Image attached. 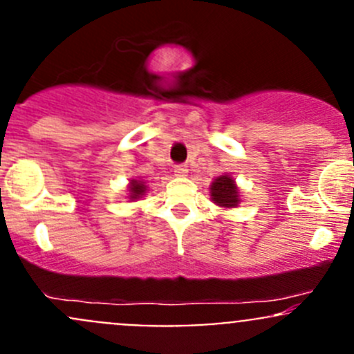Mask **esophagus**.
Listing matches in <instances>:
<instances>
[{
    "instance_id": "34e87169",
    "label": "esophagus",
    "mask_w": 354,
    "mask_h": 354,
    "mask_svg": "<svg viewBox=\"0 0 354 354\" xmlns=\"http://www.w3.org/2000/svg\"><path fill=\"white\" fill-rule=\"evenodd\" d=\"M174 174H176V176H187L188 174V167L185 166V164H178V166H174Z\"/></svg>"
}]
</instances>
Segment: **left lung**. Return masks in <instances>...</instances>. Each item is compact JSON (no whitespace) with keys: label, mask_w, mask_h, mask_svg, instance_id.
Wrapping results in <instances>:
<instances>
[{"label":"left lung","mask_w":354,"mask_h":354,"mask_svg":"<svg viewBox=\"0 0 354 354\" xmlns=\"http://www.w3.org/2000/svg\"><path fill=\"white\" fill-rule=\"evenodd\" d=\"M210 198L214 203L224 209H233L240 203V190L230 174L216 178L210 185Z\"/></svg>","instance_id":"1"}]
</instances>
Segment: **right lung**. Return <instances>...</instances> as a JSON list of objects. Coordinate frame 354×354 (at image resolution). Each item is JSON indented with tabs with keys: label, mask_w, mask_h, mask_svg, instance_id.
I'll return each instance as SVG.
<instances>
[{
	"label": "right lung",
	"mask_w": 354,
	"mask_h": 354,
	"mask_svg": "<svg viewBox=\"0 0 354 354\" xmlns=\"http://www.w3.org/2000/svg\"><path fill=\"white\" fill-rule=\"evenodd\" d=\"M145 190H147V187H145L144 181L131 180L130 187H128V192H130V200H137V198L144 197Z\"/></svg>",
	"instance_id": "add662e5"
}]
</instances>
